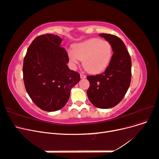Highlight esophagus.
I'll use <instances>...</instances> for the list:
<instances>
[{"label": "esophagus", "instance_id": "34e87169", "mask_svg": "<svg viewBox=\"0 0 159 159\" xmlns=\"http://www.w3.org/2000/svg\"><path fill=\"white\" fill-rule=\"evenodd\" d=\"M80 78H82V79L85 78H86V75H84V74H80Z\"/></svg>", "mask_w": 159, "mask_h": 159}]
</instances>
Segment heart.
Returning <instances> with one entry per match:
<instances>
[{"instance_id": "b5f03b06", "label": "heart", "mask_w": 159, "mask_h": 159, "mask_svg": "<svg viewBox=\"0 0 159 159\" xmlns=\"http://www.w3.org/2000/svg\"><path fill=\"white\" fill-rule=\"evenodd\" d=\"M113 55V48L107 40L91 38L74 46L68 51V57L73 68L83 60L85 69L91 74L102 73L110 63Z\"/></svg>"}]
</instances>
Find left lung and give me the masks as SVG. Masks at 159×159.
<instances>
[{"label": "left lung", "instance_id": "1", "mask_svg": "<svg viewBox=\"0 0 159 159\" xmlns=\"http://www.w3.org/2000/svg\"><path fill=\"white\" fill-rule=\"evenodd\" d=\"M109 42L113 54L109 66L102 74L88 75L89 100L95 107L109 109L117 105L125 95L131 80V60L124 42L116 36L100 34Z\"/></svg>", "mask_w": 159, "mask_h": 159}]
</instances>
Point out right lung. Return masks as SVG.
<instances>
[{
  "mask_svg": "<svg viewBox=\"0 0 159 159\" xmlns=\"http://www.w3.org/2000/svg\"><path fill=\"white\" fill-rule=\"evenodd\" d=\"M61 38L52 34L37 36L23 62V80L30 98L40 109L55 111L68 102L71 89L79 82L78 72L69 69V57L60 46Z\"/></svg>",
  "mask_w": 159,
  "mask_h": 159,
  "instance_id": "add662e5",
  "label": "right lung"
}]
</instances>
